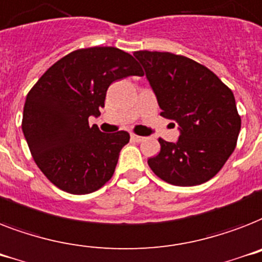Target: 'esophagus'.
<instances>
[{
  "label": "esophagus",
  "instance_id": "34e87169",
  "mask_svg": "<svg viewBox=\"0 0 262 262\" xmlns=\"http://www.w3.org/2000/svg\"><path fill=\"white\" fill-rule=\"evenodd\" d=\"M131 139H133L134 142H142V141H144V137H139V135L131 134Z\"/></svg>",
  "mask_w": 262,
  "mask_h": 262
}]
</instances>
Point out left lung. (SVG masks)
I'll use <instances>...</instances> for the list:
<instances>
[{"instance_id":"obj_1","label":"left lung","mask_w":262,"mask_h":262,"mask_svg":"<svg viewBox=\"0 0 262 262\" xmlns=\"http://www.w3.org/2000/svg\"><path fill=\"white\" fill-rule=\"evenodd\" d=\"M162 110L179 123V141L158 139L161 151L147 164L161 180L193 187L211 180L237 146L241 129L235 98L217 75L187 56L137 51Z\"/></svg>"}]
</instances>
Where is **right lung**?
I'll return each instance as SVG.
<instances>
[{
    "label": "right lung",
    "instance_id": "1",
    "mask_svg": "<svg viewBox=\"0 0 262 262\" xmlns=\"http://www.w3.org/2000/svg\"><path fill=\"white\" fill-rule=\"evenodd\" d=\"M143 75L133 55L116 47L81 48L52 64L27 95L23 133L33 160L59 189L86 194L114 176L129 134H102L100 116L114 81Z\"/></svg>",
    "mask_w": 262,
    "mask_h": 262
}]
</instances>
